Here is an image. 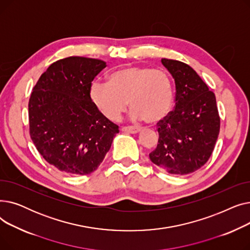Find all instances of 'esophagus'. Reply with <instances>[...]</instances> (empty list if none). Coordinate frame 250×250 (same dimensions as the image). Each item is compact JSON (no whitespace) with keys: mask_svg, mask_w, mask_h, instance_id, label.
Wrapping results in <instances>:
<instances>
[{"mask_svg":"<svg viewBox=\"0 0 250 250\" xmlns=\"http://www.w3.org/2000/svg\"><path fill=\"white\" fill-rule=\"evenodd\" d=\"M123 132L125 133H129V134H137L141 130V127H137V126H132V125H128V126H123L122 128Z\"/></svg>","mask_w":250,"mask_h":250,"instance_id":"1","label":"esophagus"}]
</instances>
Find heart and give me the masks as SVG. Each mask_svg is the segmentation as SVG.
Masks as SVG:
<instances>
[{"instance_id": "heart-1", "label": "heart", "mask_w": 250, "mask_h": 250, "mask_svg": "<svg viewBox=\"0 0 250 250\" xmlns=\"http://www.w3.org/2000/svg\"><path fill=\"white\" fill-rule=\"evenodd\" d=\"M89 96L97 110L109 121H117L129 103L132 118L155 124L171 110L174 86L164 70L130 65L113 72L108 83L94 81Z\"/></svg>"}]
</instances>
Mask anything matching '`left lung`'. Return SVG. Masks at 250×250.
Segmentation results:
<instances>
[{
	"instance_id": "1",
	"label": "left lung",
	"mask_w": 250,
	"mask_h": 250,
	"mask_svg": "<svg viewBox=\"0 0 250 250\" xmlns=\"http://www.w3.org/2000/svg\"><path fill=\"white\" fill-rule=\"evenodd\" d=\"M175 82V106L157 124L159 139L149 154L166 172L192 173L211 157L220 132L216 96L188 64L161 60Z\"/></svg>"
}]
</instances>
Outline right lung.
<instances>
[{
    "label": "right lung",
    "mask_w": 250,
    "mask_h": 250,
    "mask_svg": "<svg viewBox=\"0 0 250 250\" xmlns=\"http://www.w3.org/2000/svg\"><path fill=\"white\" fill-rule=\"evenodd\" d=\"M106 62L70 57L51 63L28 103L29 134L44 160L68 174L95 171L109 151L118 125L92 103L89 90Z\"/></svg>",
    "instance_id": "add662e5"
}]
</instances>
